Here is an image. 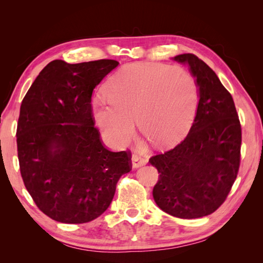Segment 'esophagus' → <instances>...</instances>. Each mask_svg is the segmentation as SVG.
I'll return each mask as SVG.
<instances>
[{
    "mask_svg": "<svg viewBox=\"0 0 263 263\" xmlns=\"http://www.w3.org/2000/svg\"><path fill=\"white\" fill-rule=\"evenodd\" d=\"M147 162H148L147 158H146V157H144V156L139 155V154H137V153H136V154H134V155H133V157H132L133 168H139V166L146 164Z\"/></svg>",
    "mask_w": 263,
    "mask_h": 263,
    "instance_id": "34e87169",
    "label": "esophagus"
}]
</instances>
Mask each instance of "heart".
<instances>
[{
	"label": "heart",
	"mask_w": 263,
	"mask_h": 263,
	"mask_svg": "<svg viewBox=\"0 0 263 263\" xmlns=\"http://www.w3.org/2000/svg\"><path fill=\"white\" fill-rule=\"evenodd\" d=\"M107 100L94 102V117L109 145L121 146L134 132L137 118L142 134L168 146L192 125L200 87L189 70L162 63H130L106 84Z\"/></svg>",
	"instance_id": "b5f03b06"
}]
</instances>
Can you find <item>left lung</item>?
<instances>
[{"label":"left lung","instance_id":"1","mask_svg":"<svg viewBox=\"0 0 263 263\" xmlns=\"http://www.w3.org/2000/svg\"><path fill=\"white\" fill-rule=\"evenodd\" d=\"M174 60L190 66L200 100L186 137L149 159L160 173L153 195L163 212L192 219L214 213L232 190L240 165L241 125L232 94L203 60L193 53Z\"/></svg>","mask_w":263,"mask_h":263}]
</instances>
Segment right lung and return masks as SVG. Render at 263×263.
<instances>
[{"label": "right lung", "mask_w": 263, "mask_h": 263, "mask_svg": "<svg viewBox=\"0 0 263 263\" xmlns=\"http://www.w3.org/2000/svg\"><path fill=\"white\" fill-rule=\"evenodd\" d=\"M116 60L49 62L23 99L17 123L21 176L37 208L55 221L84 224L104 213L129 150H108L94 126V87Z\"/></svg>", "instance_id": "right-lung-1"}]
</instances>
